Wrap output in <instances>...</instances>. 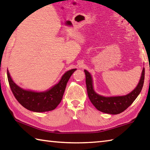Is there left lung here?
I'll list each match as a JSON object with an SVG mask.
<instances>
[{
  "mask_svg": "<svg viewBox=\"0 0 150 150\" xmlns=\"http://www.w3.org/2000/svg\"><path fill=\"white\" fill-rule=\"evenodd\" d=\"M84 71L87 93L91 102L98 110L110 115H118L122 112L132 104L141 92L145 77V68L143 67L138 85L130 93L122 96H105L95 92L92 75L87 70L85 69Z\"/></svg>",
  "mask_w": 150,
  "mask_h": 150,
  "instance_id": "8db88e82",
  "label": "left lung"
}]
</instances>
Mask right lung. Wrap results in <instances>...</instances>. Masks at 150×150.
<instances>
[{
  "label": "right lung",
  "mask_w": 150,
  "mask_h": 150,
  "mask_svg": "<svg viewBox=\"0 0 150 150\" xmlns=\"http://www.w3.org/2000/svg\"><path fill=\"white\" fill-rule=\"evenodd\" d=\"M76 70L77 69H72L66 71L57 83L49 89L40 92L19 87L12 80L8 70H7V77L12 92L20 105L30 111L44 112L54 110L60 103L68 81Z\"/></svg>",
  "instance_id": "right-lung-1"
}]
</instances>
